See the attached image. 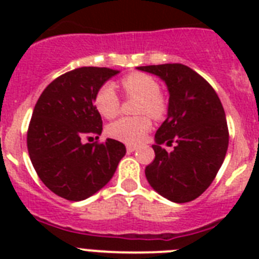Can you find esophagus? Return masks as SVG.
Here are the masks:
<instances>
[{
  "instance_id": "obj_1",
  "label": "esophagus",
  "mask_w": 259,
  "mask_h": 259,
  "mask_svg": "<svg viewBox=\"0 0 259 259\" xmlns=\"http://www.w3.org/2000/svg\"><path fill=\"white\" fill-rule=\"evenodd\" d=\"M137 145H127L126 146V150H127V153H133L134 150H137Z\"/></svg>"
}]
</instances>
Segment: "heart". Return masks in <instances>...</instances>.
<instances>
[{
    "label": "heart",
    "mask_w": 259,
    "mask_h": 259,
    "mask_svg": "<svg viewBox=\"0 0 259 259\" xmlns=\"http://www.w3.org/2000/svg\"><path fill=\"white\" fill-rule=\"evenodd\" d=\"M121 86L127 95L138 97L137 113H148L153 118H161L165 113V102L160 95V84L150 75L142 72L126 75ZM95 109L102 117L114 118L119 111V98L113 84H105L95 95ZM152 127L149 115L141 114L136 117H122L107 127V134L114 140L126 144H138L144 140Z\"/></svg>",
    "instance_id": "obj_1"
}]
</instances>
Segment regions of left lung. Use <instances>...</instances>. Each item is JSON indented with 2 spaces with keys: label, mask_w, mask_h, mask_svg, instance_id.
Instances as JSON below:
<instances>
[{
  "label": "left lung",
  "mask_w": 259,
  "mask_h": 259,
  "mask_svg": "<svg viewBox=\"0 0 259 259\" xmlns=\"http://www.w3.org/2000/svg\"><path fill=\"white\" fill-rule=\"evenodd\" d=\"M157 75L169 91L168 117L156 132V157L145 168L152 188L175 203L196 199L221 169L229 148L225 109L212 86L192 68L172 63L138 67ZM175 142L172 152L161 144Z\"/></svg>",
  "instance_id": "left-lung-1"
}]
</instances>
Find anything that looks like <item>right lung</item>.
I'll use <instances>...</instances> for the list:
<instances>
[{
	"mask_svg": "<svg viewBox=\"0 0 259 259\" xmlns=\"http://www.w3.org/2000/svg\"><path fill=\"white\" fill-rule=\"evenodd\" d=\"M119 71L80 67L60 75L38 98L26 145L40 180L58 196L84 200L103 188L125 156L122 142L83 144L101 136L102 118L94 106L98 90Z\"/></svg>",
	"mask_w": 259,
	"mask_h": 259,
	"instance_id": "1",
	"label": "right lung"
}]
</instances>
